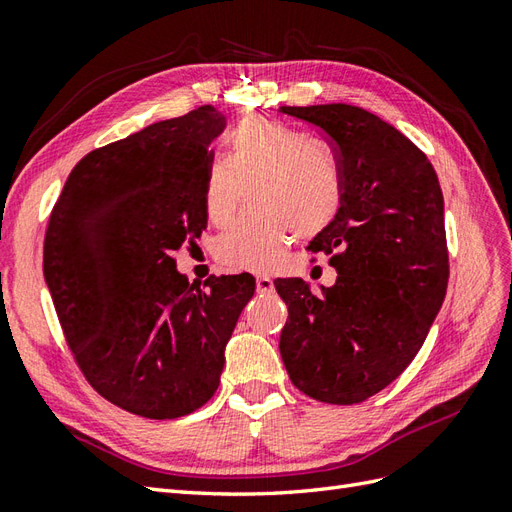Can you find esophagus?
Here are the masks:
<instances>
[{
	"mask_svg": "<svg viewBox=\"0 0 512 512\" xmlns=\"http://www.w3.org/2000/svg\"><path fill=\"white\" fill-rule=\"evenodd\" d=\"M255 285L259 294H270L274 290V281L270 277H264V274H257Z\"/></svg>",
	"mask_w": 512,
	"mask_h": 512,
	"instance_id": "obj_1",
	"label": "esophagus"
}]
</instances>
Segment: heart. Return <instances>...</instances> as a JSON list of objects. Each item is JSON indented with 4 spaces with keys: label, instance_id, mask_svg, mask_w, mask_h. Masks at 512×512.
Masks as SVG:
<instances>
[{
    "label": "heart",
    "instance_id": "obj_1",
    "mask_svg": "<svg viewBox=\"0 0 512 512\" xmlns=\"http://www.w3.org/2000/svg\"><path fill=\"white\" fill-rule=\"evenodd\" d=\"M227 147V160L216 157L205 170V216L225 227L246 188L255 209L220 235L216 257L229 270L270 272L294 233L313 238L333 225L344 205V173L326 144L266 116L244 119Z\"/></svg>",
    "mask_w": 512,
    "mask_h": 512
}]
</instances>
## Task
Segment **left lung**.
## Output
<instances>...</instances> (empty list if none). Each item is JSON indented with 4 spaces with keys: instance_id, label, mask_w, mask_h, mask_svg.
<instances>
[{
    "instance_id": "8db88e82",
    "label": "left lung",
    "mask_w": 512,
    "mask_h": 512,
    "mask_svg": "<svg viewBox=\"0 0 512 512\" xmlns=\"http://www.w3.org/2000/svg\"><path fill=\"white\" fill-rule=\"evenodd\" d=\"M333 144L344 205L309 242L337 270L313 294L274 281L287 305L279 350L292 383L326 404H357L409 368L448 290L443 194L428 157L376 114L348 106L290 108Z\"/></svg>"
}]
</instances>
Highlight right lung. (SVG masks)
Returning <instances> with one entry per match:
<instances>
[{
  "mask_svg": "<svg viewBox=\"0 0 512 512\" xmlns=\"http://www.w3.org/2000/svg\"><path fill=\"white\" fill-rule=\"evenodd\" d=\"M225 125L201 106L90 151L49 218L43 272L67 344L93 389L140 417L175 419L214 396L255 292L251 274L201 290L173 259L207 225L209 144Z\"/></svg>",
  "mask_w": 512,
  "mask_h": 512,
  "instance_id": "obj_1",
  "label": "right lung"
}]
</instances>
